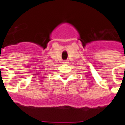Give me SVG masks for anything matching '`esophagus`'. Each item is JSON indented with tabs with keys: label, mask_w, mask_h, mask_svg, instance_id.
I'll use <instances>...</instances> for the list:
<instances>
[{
	"label": "esophagus",
	"mask_w": 125,
	"mask_h": 125,
	"mask_svg": "<svg viewBox=\"0 0 125 125\" xmlns=\"http://www.w3.org/2000/svg\"><path fill=\"white\" fill-rule=\"evenodd\" d=\"M69 63V61L67 60H64L63 62V63Z\"/></svg>",
	"instance_id": "obj_1"
}]
</instances>
